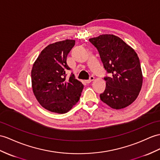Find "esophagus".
<instances>
[{"instance_id":"obj_1","label":"esophagus","mask_w":160,"mask_h":160,"mask_svg":"<svg viewBox=\"0 0 160 160\" xmlns=\"http://www.w3.org/2000/svg\"><path fill=\"white\" fill-rule=\"evenodd\" d=\"M93 80H94V77L91 76L90 77H89V79L88 80H86V83H91L92 81H93Z\"/></svg>"}]
</instances>
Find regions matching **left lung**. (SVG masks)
Listing matches in <instances>:
<instances>
[{
    "label": "left lung",
    "instance_id": "8db88e82",
    "mask_svg": "<svg viewBox=\"0 0 160 160\" xmlns=\"http://www.w3.org/2000/svg\"><path fill=\"white\" fill-rule=\"evenodd\" d=\"M89 41L98 49L104 69L106 88L100 99L114 109L129 106L137 98L142 85V74L137 53L122 38L102 34Z\"/></svg>",
    "mask_w": 160,
    "mask_h": 160
}]
</instances>
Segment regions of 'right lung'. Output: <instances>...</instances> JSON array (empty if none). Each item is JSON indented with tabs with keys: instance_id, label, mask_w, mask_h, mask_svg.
I'll return each instance as SVG.
<instances>
[{
	"instance_id": "right-lung-1",
	"label": "right lung",
	"mask_w": 160,
	"mask_h": 160,
	"mask_svg": "<svg viewBox=\"0 0 160 160\" xmlns=\"http://www.w3.org/2000/svg\"><path fill=\"white\" fill-rule=\"evenodd\" d=\"M75 44L67 39L48 45L34 62L31 71L33 93L42 107L56 113H66L79 101L83 89L82 83L71 73L67 63L68 53Z\"/></svg>"
}]
</instances>
